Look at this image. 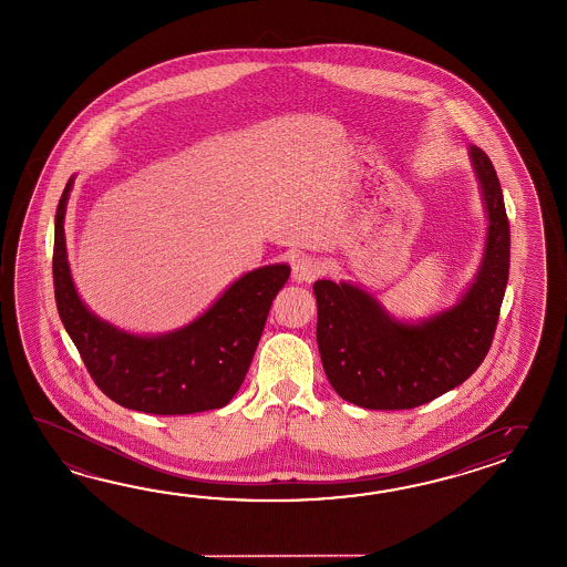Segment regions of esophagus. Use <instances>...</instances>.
<instances>
[{
  "label": "esophagus",
  "mask_w": 567,
  "mask_h": 567,
  "mask_svg": "<svg viewBox=\"0 0 567 567\" xmlns=\"http://www.w3.org/2000/svg\"><path fill=\"white\" fill-rule=\"evenodd\" d=\"M320 276V264H318L315 257L310 255H300L291 261V277L293 281H300V284H310Z\"/></svg>",
  "instance_id": "esophagus-1"
}]
</instances>
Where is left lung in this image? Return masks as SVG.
Segmentation results:
<instances>
[{
  "mask_svg": "<svg viewBox=\"0 0 567 567\" xmlns=\"http://www.w3.org/2000/svg\"><path fill=\"white\" fill-rule=\"evenodd\" d=\"M470 157L487 212L484 259L460 302L416 324L400 322L371 293L318 279L317 341L342 400L369 410L416 409L457 388L486 359L511 267V226L501 182L477 146Z\"/></svg>",
  "mask_w": 567,
  "mask_h": 567,
  "instance_id": "left-lung-1",
  "label": "left lung"
}]
</instances>
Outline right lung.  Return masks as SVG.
<instances>
[{
    "instance_id": "right-lung-1",
    "label": "right lung",
    "mask_w": 567,
    "mask_h": 567,
    "mask_svg": "<svg viewBox=\"0 0 567 567\" xmlns=\"http://www.w3.org/2000/svg\"><path fill=\"white\" fill-rule=\"evenodd\" d=\"M73 177L54 216V300L95 385L124 409L175 416L223 409L249 371L288 265H267L237 279L184 329L138 337L100 320L73 286L65 245V210Z\"/></svg>"
}]
</instances>
